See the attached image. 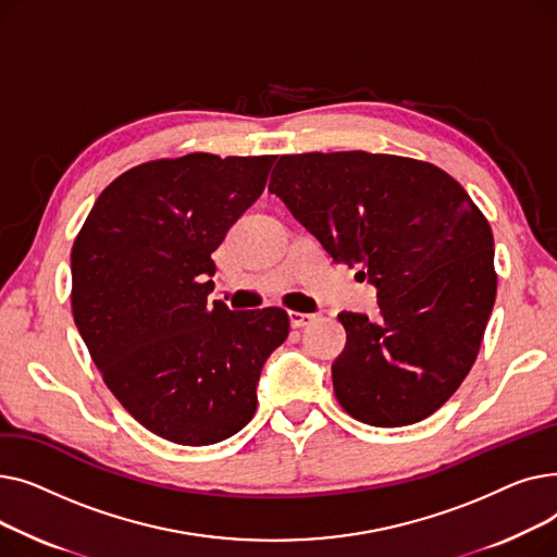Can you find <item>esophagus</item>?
<instances>
[{
  "label": "esophagus",
  "mask_w": 557,
  "mask_h": 557,
  "mask_svg": "<svg viewBox=\"0 0 557 557\" xmlns=\"http://www.w3.org/2000/svg\"><path fill=\"white\" fill-rule=\"evenodd\" d=\"M313 318H315V315H311V313L288 311V323H290V327H305V325H309V323H311Z\"/></svg>",
  "instance_id": "obj_1"
}]
</instances>
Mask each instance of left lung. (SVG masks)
Segmentation results:
<instances>
[{
  "instance_id": "8db88e82",
  "label": "left lung",
  "mask_w": 557,
  "mask_h": 557,
  "mask_svg": "<svg viewBox=\"0 0 557 557\" xmlns=\"http://www.w3.org/2000/svg\"><path fill=\"white\" fill-rule=\"evenodd\" d=\"M269 191L376 288V320L338 313L341 406L372 426L429 418L470 372L494 307V239L481 210L443 169L366 151L282 156Z\"/></svg>"
}]
</instances>
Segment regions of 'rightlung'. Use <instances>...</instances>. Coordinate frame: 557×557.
I'll return each instance as SVG.
<instances>
[{
    "mask_svg": "<svg viewBox=\"0 0 557 557\" xmlns=\"http://www.w3.org/2000/svg\"><path fill=\"white\" fill-rule=\"evenodd\" d=\"M273 162L189 153L139 164L101 191L74 242V323L112 395L164 441L202 447L242 431L261 368L288 336L280 307L208 302L212 252Z\"/></svg>",
    "mask_w": 557,
    "mask_h": 557,
    "instance_id": "add662e5",
    "label": "right lung"
}]
</instances>
